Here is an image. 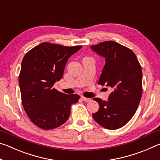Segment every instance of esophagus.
Masks as SVG:
<instances>
[{"mask_svg": "<svg viewBox=\"0 0 160 160\" xmlns=\"http://www.w3.org/2000/svg\"><path fill=\"white\" fill-rule=\"evenodd\" d=\"M81 99H82L83 101H85L86 102H90L91 101V99L87 98V97H81Z\"/></svg>", "mask_w": 160, "mask_h": 160, "instance_id": "obj_1", "label": "esophagus"}]
</instances>
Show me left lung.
<instances>
[{
    "mask_svg": "<svg viewBox=\"0 0 160 160\" xmlns=\"http://www.w3.org/2000/svg\"><path fill=\"white\" fill-rule=\"evenodd\" d=\"M91 48L105 58L98 85L112 89L108 101L94 98L99 109L92 117L105 128H120L134 116L141 99V66L133 51L117 42H103L91 46Z\"/></svg>",
    "mask_w": 160,
    "mask_h": 160,
    "instance_id": "1",
    "label": "left lung"
}]
</instances>
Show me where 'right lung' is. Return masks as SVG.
Returning a JSON list of instances; mask_svg holds the SVG:
<instances>
[{"instance_id": "add662e5", "label": "right lung", "mask_w": 160, "mask_h": 160, "mask_svg": "<svg viewBox=\"0 0 160 160\" xmlns=\"http://www.w3.org/2000/svg\"><path fill=\"white\" fill-rule=\"evenodd\" d=\"M82 46L64 47L43 42L27 53L19 75L22 106L31 121L43 130L57 128L68 119L70 107L80 99L53 88L63 78L66 63Z\"/></svg>"}]
</instances>
